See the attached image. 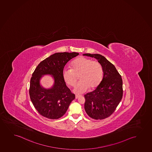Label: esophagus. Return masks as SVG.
Wrapping results in <instances>:
<instances>
[{
  "label": "esophagus",
  "instance_id": "1",
  "mask_svg": "<svg viewBox=\"0 0 152 152\" xmlns=\"http://www.w3.org/2000/svg\"><path fill=\"white\" fill-rule=\"evenodd\" d=\"M81 95H75V98L76 99H78L79 97H81Z\"/></svg>",
  "mask_w": 152,
  "mask_h": 152
}]
</instances>
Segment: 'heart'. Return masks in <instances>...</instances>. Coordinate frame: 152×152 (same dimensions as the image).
Instances as JSON below:
<instances>
[{"instance_id": "1", "label": "heart", "mask_w": 152, "mask_h": 152, "mask_svg": "<svg viewBox=\"0 0 152 152\" xmlns=\"http://www.w3.org/2000/svg\"><path fill=\"white\" fill-rule=\"evenodd\" d=\"M62 75L64 81L71 87L75 86L79 77L80 81L75 86L74 91L82 94L89 88H97L103 78L104 70L99 62L79 57L72 62L71 68H64Z\"/></svg>"}]
</instances>
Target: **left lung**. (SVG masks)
<instances>
[{
	"instance_id": "obj_1",
	"label": "left lung",
	"mask_w": 152,
	"mask_h": 152,
	"mask_svg": "<svg viewBox=\"0 0 152 152\" xmlns=\"http://www.w3.org/2000/svg\"><path fill=\"white\" fill-rule=\"evenodd\" d=\"M83 55L96 58L104 70V77L98 86L95 90L84 96L85 110L92 119H106L114 112L122 98V77L115 66L104 56L89 53Z\"/></svg>"
}]
</instances>
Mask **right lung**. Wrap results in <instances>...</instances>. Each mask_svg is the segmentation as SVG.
Instances as JSON below:
<instances>
[{
  "label": "right lung",
  "instance_id": "add662e5",
  "mask_svg": "<svg viewBox=\"0 0 152 152\" xmlns=\"http://www.w3.org/2000/svg\"><path fill=\"white\" fill-rule=\"evenodd\" d=\"M78 54L76 52L55 53L40 62L35 68L30 80L29 95L35 109L43 117L59 119L75 99V94L66 86L62 73L66 63ZM46 74L52 75L55 79L54 85L48 90L39 85L42 75Z\"/></svg>",
  "mask_w": 152,
  "mask_h": 152
}]
</instances>
